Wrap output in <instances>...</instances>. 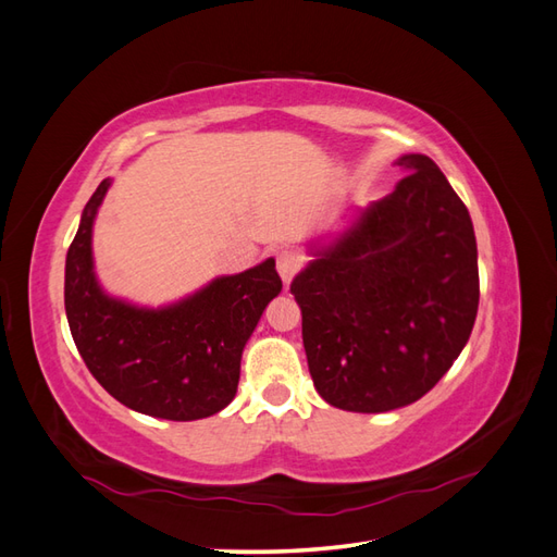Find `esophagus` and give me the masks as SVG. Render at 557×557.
<instances>
[{
    "instance_id": "34e87169",
    "label": "esophagus",
    "mask_w": 557,
    "mask_h": 557,
    "mask_svg": "<svg viewBox=\"0 0 557 557\" xmlns=\"http://www.w3.org/2000/svg\"><path fill=\"white\" fill-rule=\"evenodd\" d=\"M300 267H302L300 255H295L293 250H281V252L276 255L278 276H281L283 283H286V286L293 281V276L297 274V271H300Z\"/></svg>"
}]
</instances>
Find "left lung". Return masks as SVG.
<instances>
[{"label":"left lung","mask_w":557,"mask_h":557,"mask_svg":"<svg viewBox=\"0 0 557 557\" xmlns=\"http://www.w3.org/2000/svg\"><path fill=\"white\" fill-rule=\"evenodd\" d=\"M389 196L309 248L290 283L311 381L335 409L418 401L463 351L480 305L470 212L423 153L397 160Z\"/></svg>","instance_id":"obj_1"}]
</instances>
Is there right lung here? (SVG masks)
<instances>
[{"label": "right lung", "instance_id": "obj_1", "mask_svg": "<svg viewBox=\"0 0 557 557\" xmlns=\"http://www.w3.org/2000/svg\"><path fill=\"white\" fill-rule=\"evenodd\" d=\"M89 198L65 257V317L87 369L127 409L165 420L220 413L236 397L240 357L267 305L281 293L276 262L216 276L182 300L144 307L106 293L91 232L111 188Z\"/></svg>", "mask_w": 557, "mask_h": 557}]
</instances>
